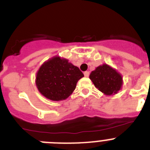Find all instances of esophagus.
<instances>
[{
	"label": "esophagus",
	"instance_id": "obj_1",
	"mask_svg": "<svg viewBox=\"0 0 150 150\" xmlns=\"http://www.w3.org/2000/svg\"><path fill=\"white\" fill-rule=\"evenodd\" d=\"M84 76H86V77H88V76H89V72H88V71H85Z\"/></svg>",
	"mask_w": 150,
	"mask_h": 150
}]
</instances>
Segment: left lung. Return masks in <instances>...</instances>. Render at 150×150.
<instances>
[{
  "instance_id": "obj_1",
  "label": "left lung",
  "mask_w": 150,
  "mask_h": 150,
  "mask_svg": "<svg viewBox=\"0 0 150 150\" xmlns=\"http://www.w3.org/2000/svg\"><path fill=\"white\" fill-rule=\"evenodd\" d=\"M94 85L105 95H114L121 88L122 78L116 70L107 64L97 67L89 76Z\"/></svg>"
}]
</instances>
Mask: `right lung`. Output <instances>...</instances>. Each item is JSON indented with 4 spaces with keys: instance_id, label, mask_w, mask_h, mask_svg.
Segmentation results:
<instances>
[{
    "instance_id": "add662e5",
    "label": "right lung",
    "mask_w": 150,
    "mask_h": 150,
    "mask_svg": "<svg viewBox=\"0 0 150 150\" xmlns=\"http://www.w3.org/2000/svg\"><path fill=\"white\" fill-rule=\"evenodd\" d=\"M83 76V72L68 61L54 57L39 69L36 84L40 92L46 98L62 100L72 94L78 80Z\"/></svg>"
}]
</instances>
